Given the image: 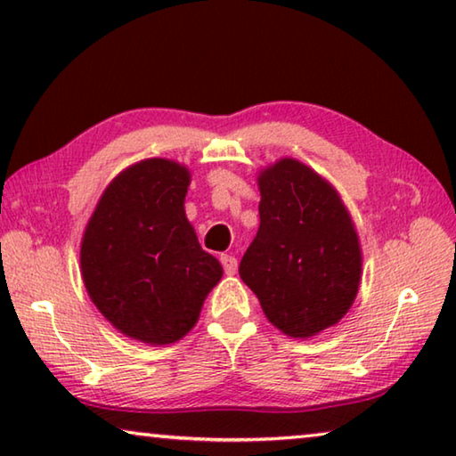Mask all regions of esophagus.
I'll list each match as a JSON object with an SVG mask.
<instances>
[{"instance_id": "1", "label": "esophagus", "mask_w": 456, "mask_h": 456, "mask_svg": "<svg viewBox=\"0 0 456 456\" xmlns=\"http://www.w3.org/2000/svg\"><path fill=\"white\" fill-rule=\"evenodd\" d=\"M221 265L227 275H233L237 272V259L233 256H221Z\"/></svg>"}]
</instances>
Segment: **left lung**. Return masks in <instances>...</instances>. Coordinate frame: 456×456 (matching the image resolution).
I'll return each instance as SVG.
<instances>
[{"label": "left lung", "mask_w": 456, "mask_h": 456, "mask_svg": "<svg viewBox=\"0 0 456 456\" xmlns=\"http://www.w3.org/2000/svg\"><path fill=\"white\" fill-rule=\"evenodd\" d=\"M259 191V231L239 275L275 328L310 338L342 320L356 297V229L338 192L293 159L261 173Z\"/></svg>", "instance_id": "8db88e82"}]
</instances>
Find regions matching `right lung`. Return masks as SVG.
Returning <instances> with one entry per match:
<instances>
[{
    "label": "right lung",
    "instance_id": "add662e5",
    "mask_svg": "<svg viewBox=\"0 0 456 456\" xmlns=\"http://www.w3.org/2000/svg\"><path fill=\"white\" fill-rule=\"evenodd\" d=\"M189 181L173 160H142L108 184L84 233L90 299L114 328L146 344L187 334L223 275L184 217Z\"/></svg>",
    "mask_w": 456,
    "mask_h": 456
}]
</instances>
